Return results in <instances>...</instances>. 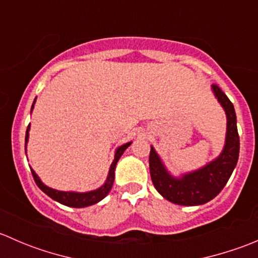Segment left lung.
Segmentation results:
<instances>
[{"instance_id":"obj_1","label":"left lung","mask_w":258,"mask_h":258,"mask_svg":"<svg viewBox=\"0 0 258 258\" xmlns=\"http://www.w3.org/2000/svg\"><path fill=\"white\" fill-rule=\"evenodd\" d=\"M212 92L227 117V131L222 152L217 158L192 172L175 177L167 171L155 148L151 146L150 173L155 188L170 202L181 206H199L215 199L232 175L240 153V137L235 107L217 85Z\"/></svg>"}]
</instances>
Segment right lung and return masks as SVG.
<instances>
[{"label":"right lung","mask_w":258,"mask_h":258,"mask_svg":"<svg viewBox=\"0 0 258 258\" xmlns=\"http://www.w3.org/2000/svg\"><path fill=\"white\" fill-rule=\"evenodd\" d=\"M35 102H36V98L32 103V107H31V112H32ZM30 127L31 126L28 124L27 131H26V139H25L26 145H27L28 136H30V134H28V132H30ZM131 144L132 142H127V144L119 146V147L117 148L116 152H114V160H113L112 165H111L110 171H108L107 179H106V182L102 184V186L98 187V188H96V189H93V191H88V192L58 191V189H54V188H51V187L46 186V184L41 181L40 177L36 175V172L32 170V168H31V172H32L33 179H35V182L37 183V186L40 187V188L42 189V191L45 192L47 196L51 197L52 200H54V201L64 205V206L82 209V207H87V206H91V205L97 204V202H100L101 200H103L106 196H107L108 192H110L111 188H112V184L114 181V168H116L117 162H118V160H119V157L122 156V153L126 151V148L128 147Z\"/></svg>","instance_id":"obj_1"}]
</instances>
